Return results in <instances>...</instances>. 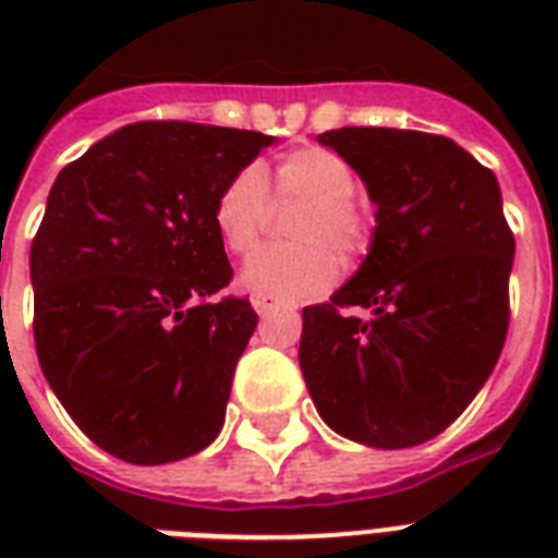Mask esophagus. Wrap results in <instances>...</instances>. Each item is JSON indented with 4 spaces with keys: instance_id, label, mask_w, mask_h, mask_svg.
<instances>
[{
    "instance_id": "obj_1",
    "label": "esophagus",
    "mask_w": 558,
    "mask_h": 558,
    "mask_svg": "<svg viewBox=\"0 0 558 558\" xmlns=\"http://www.w3.org/2000/svg\"><path fill=\"white\" fill-rule=\"evenodd\" d=\"M252 306H254V313H257V315H269V313H275V310H278L280 301H278V298H271V295H254Z\"/></svg>"
}]
</instances>
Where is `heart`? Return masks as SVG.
<instances>
[{
    "mask_svg": "<svg viewBox=\"0 0 558 558\" xmlns=\"http://www.w3.org/2000/svg\"><path fill=\"white\" fill-rule=\"evenodd\" d=\"M356 177L341 156L324 147H298L280 156L275 168V193L304 199L292 219L298 243L269 245L245 263L240 283L254 295L306 298L336 280L341 254H359L367 245V217L356 202ZM269 210L266 179L260 168L236 170L214 202V228L236 257L254 252ZM327 242L331 244L326 245Z\"/></svg>",
    "mask_w": 558,
    "mask_h": 558,
    "instance_id": "1",
    "label": "heart"
}]
</instances>
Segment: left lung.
I'll list each match as a JSON object with an SVG mask.
<instances>
[{"mask_svg":"<svg viewBox=\"0 0 558 558\" xmlns=\"http://www.w3.org/2000/svg\"><path fill=\"white\" fill-rule=\"evenodd\" d=\"M376 205L371 248L330 304L304 306L298 362L332 432L408 449L458 420L510 324L515 240L493 170L446 135L341 126L318 135ZM365 308V319L341 316Z\"/></svg>","mask_w":558,"mask_h":558,"instance_id":"obj_1","label":"left lung"}]
</instances>
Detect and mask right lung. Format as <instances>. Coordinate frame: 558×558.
Returning <instances> with one entry per match:
<instances>
[{
	"label": "right lung",
	"mask_w": 558,
	"mask_h": 558,
	"mask_svg": "<svg viewBox=\"0 0 558 558\" xmlns=\"http://www.w3.org/2000/svg\"><path fill=\"white\" fill-rule=\"evenodd\" d=\"M269 144L138 121L51 185L31 243L34 344L60 405L112 458L159 466L217 440L257 313L245 298L208 304L234 275L214 202Z\"/></svg>",
	"instance_id": "add662e5"
}]
</instances>
